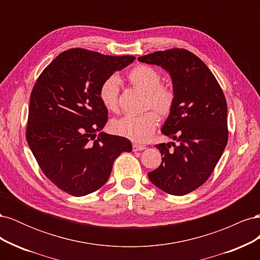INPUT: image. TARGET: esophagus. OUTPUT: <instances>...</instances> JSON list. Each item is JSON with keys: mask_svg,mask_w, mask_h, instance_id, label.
I'll return each instance as SVG.
<instances>
[{"mask_svg": "<svg viewBox=\"0 0 260 260\" xmlns=\"http://www.w3.org/2000/svg\"><path fill=\"white\" fill-rule=\"evenodd\" d=\"M132 147H133V151L135 152H138V151H143V149H145L146 147H145V145H140V144H133L132 145Z\"/></svg>", "mask_w": 260, "mask_h": 260, "instance_id": "obj_1", "label": "esophagus"}]
</instances>
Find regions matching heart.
I'll use <instances>...</instances> for the list:
<instances>
[{"label":"heart","mask_w":260,"mask_h":260,"mask_svg":"<svg viewBox=\"0 0 260 260\" xmlns=\"http://www.w3.org/2000/svg\"><path fill=\"white\" fill-rule=\"evenodd\" d=\"M129 82L136 88L146 93L145 107H152L161 118H166L172 112L175 105V92L167 85L161 84V75L148 65H139L128 74ZM120 81L116 76L108 77L102 82L99 90L101 103L111 112L118 108ZM158 118L154 112H146L138 116H124L112 122L114 133L127 138L133 142L143 143L152 137Z\"/></svg>","instance_id":"obj_1"}]
</instances>
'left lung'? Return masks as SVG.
<instances>
[{
  "mask_svg": "<svg viewBox=\"0 0 260 260\" xmlns=\"http://www.w3.org/2000/svg\"><path fill=\"white\" fill-rule=\"evenodd\" d=\"M138 60L168 72L176 95L161 128L175 142L156 145L162 159L148 179L168 194L185 195L206 182L225 148L224 94L204 61L184 49L157 51Z\"/></svg>",
  "mask_w": 260,
  "mask_h": 260,
  "instance_id": "1",
  "label": "left lung"
}]
</instances>
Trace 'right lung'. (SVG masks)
Masks as SVG:
<instances>
[{"label": "right lung", "mask_w": 260, "mask_h": 260, "mask_svg": "<svg viewBox=\"0 0 260 260\" xmlns=\"http://www.w3.org/2000/svg\"><path fill=\"white\" fill-rule=\"evenodd\" d=\"M135 59L70 49L38 78L26 138L43 174L61 191L73 196L95 192L106 183L117 157L132 151L128 139L102 131L108 112L99 90L105 79Z\"/></svg>", "instance_id": "add662e5"}]
</instances>
